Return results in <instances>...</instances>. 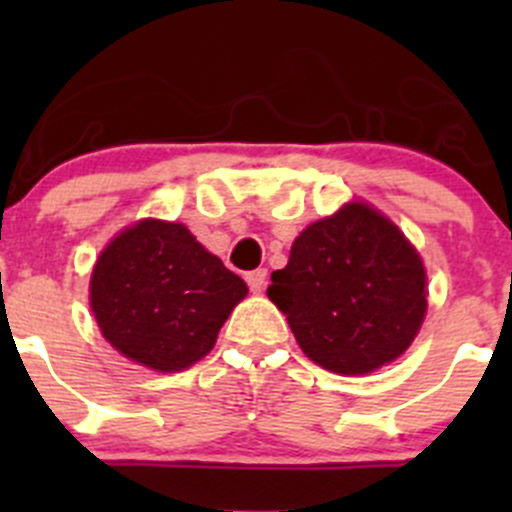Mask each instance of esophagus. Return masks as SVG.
Segmentation results:
<instances>
[{"mask_svg": "<svg viewBox=\"0 0 512 512\" xmlns=\"http://www.w3.org/2000/svg\"><path fill=\"white\" fill-rule=\"evenodd\" d=\"M247 287L252 289V292H262V289H265V285H267V270H252V272H247Z\"/></svg>", "mask_w": 512, "mask_h": 512, "instance_id": "esophagus-1", "label": "esophagus"}]
</instances>
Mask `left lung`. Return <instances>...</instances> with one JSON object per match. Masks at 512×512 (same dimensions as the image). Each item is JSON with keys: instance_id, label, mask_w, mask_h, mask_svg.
Instances as JSON below:
<instances>
[{"instance_id": "obj_1", "label": "left lung", "mask_w": 512, "mask_h": 512, "mask_svg": "<svg viewBox=\"0 0 512 512\" xmlns=\"http://www.w3.org/2000/svg\"><path fill=\"white\" fill-rule=\"evenodd\" d=\"M267 297L309 359L337 374H369L414 342L426 317V270L389 218L347 203L302 230Z\"/></svg>"}]
</instances>
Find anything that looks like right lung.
<instances>
[{"instance_id": "1", "label": "right lung", "mask_w": 512, "mask_h": 512, "mask_svg": "<svg viewBox=\"0 0 512 512\" xmlns=\"http://www.w3.org/2000/svg\"><path fill=\"white\" fill-rule=\"evenodd\" d=\"M247 285L185 225L141 220L108 242L91 272V309L118 352L183 371L215 347Z\"/></svg>"}]
</instances>
